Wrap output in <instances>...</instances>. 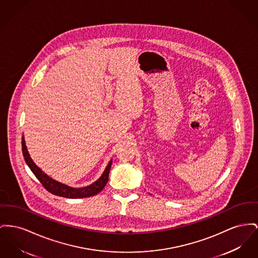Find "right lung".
Returning a JSON list of instances; mask_svg holds the SVG:
<instances>
[{"mask_svg":"<svg viewBox=\"0 0 258 258\" xmlns=\"http://www.w3.org/2000/svg\"><path fill=\"white\" fill-rule=\"evenodd\" d=\"M21 144H22L23 157H24V160H25L27 166L30 167L32 172L39 179V181L41 182V184L45 187L46 191H48L49 193H51L53 195H56L59 197L70 198V199L91 197V196L98 194L106 185L108 177H109L110 168L112 165V161L109 162L104 172L102 173V175L99 177L98 180L92 183L90 186H87L84 188H73V187L67 186L65 184H62L60 182L52 179L51 177L46 175V173H45L40 167H38L35 165V163L32 161V159L30 158L29 153L27 151V147L25 145V140L23 137H22Z\"/></svg>","mask_w":258,"mask_h":258,"instance_id":"add662e5","label":"right lung"}]
</instances>
